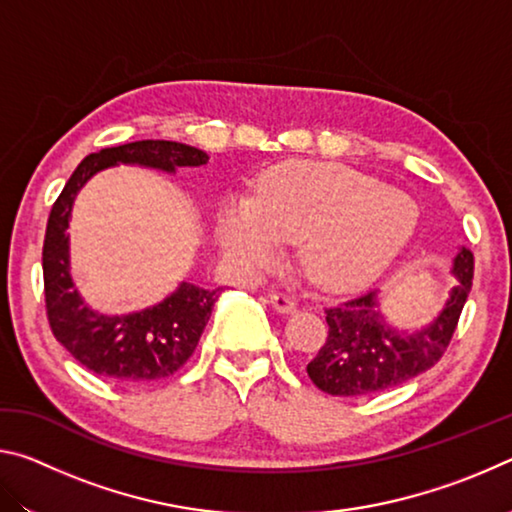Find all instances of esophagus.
Returning a JSON list of instances; mask_svg holds the SVG:
<instances>
[{"mask_svg": "<svg viewBox=\"0 0 512 512\" xmlns=\"http://www.w3.org/2000/svg\"><path fill=\"white\" fill-rule=\"evenodd\" d=\"M271 307L275 311H280V314H296V302H293L289 296H284V293H273L271 296Z\"/></svg>", "mask_w": 512, "mask_h": 512, "instance_id": "esophagus-1", "label": "esophagus"}]
</instances>
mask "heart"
<instances>
[{
	"label": "heart",
	"mask_w": 512,
	"mask_h": 512,
	"mask_svg": "<svg viewBox=\"0 0 512 512\" xmlns=\"http://www.w3.org/2000/svg\"><path fill=\"white\" fill-rule=\"evenodd\" d=\"M418 207L404 192L345 164L289 160L259 178L257 196L230 194L216 212L228 264L257 275L300 245L309 282L334 293L368 287L409 248Z\"/></svg>",
	"instance_id": "obj_1"
}]
</instances>
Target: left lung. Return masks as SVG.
<instances>
[{"mask_svg": "<svg viewBox=\"0 0 512 512\" xmlns=\"http://www.w3.org/2000/svg\"><path fill=\"white\" fill-rule=\"evenodd\" d=\"M452 273L458 284L449 291L445 307L415 332L386 323L377 291L325 309L327 341L316 359L307 363L309 379L323 393L361 397L388 391L436 366L452 341L472 289V250H458Z\"/></svg>", "mask_w": 512, "mask_h": 512, "instance_id": "left-lung-1", "label": "left lung"}]
</instances>
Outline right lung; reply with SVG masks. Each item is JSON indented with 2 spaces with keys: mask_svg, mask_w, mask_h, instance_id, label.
Returning <instances> with one entry per match:
<instances>
[{
  "mask_svg": "<svg viewBox=\"0 0 512 512\" xmlns=\"http://www.w3.org/2000/svg\"><path fill=\"white\" fill-rule=\"evenodd\" d=\"M207 160V153L196 146L167 140L101 149L76 167L51 207L42 246L49 327L56 341L97 375L135 386L171 377L194 354L223 287L201 289L192 282H180L171 296L142 311L126 316H103L94 311L85 305L69 275L67 228L76 194L94 173L117 164L176 173L178 167H201Z\"/></svg>",
  "mask_w": 512,
  "mask_h": 512,
  "instance_id": "obj_1",
  "label": "right lung"
}]
</instances>
